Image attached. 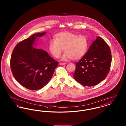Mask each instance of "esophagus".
<instances>
[{
    "mask_svg": "<svg viewBox=\"0 0 126 126\" xmlns=\"http://www.w3.org/2000/svg\"><path fill=\"white\" fill-rule=\"evenodd\" d=\"M66 64V63H60V65H62V66L65 65Z\"/></svg>",
    "mask_w": 126,
    "mask_h": 126,
    "instance_id": "esophagus-1",
    "label": "esophagus"
}]
</instances>
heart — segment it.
I'll use <instances>...</instances> for the list:
<instances>
[{"instance_id":"1","label":"heart","mask_w":126,"mask_h":126,"mask_svg":"<svg viewBox=\"0 0 126 126\" xmlns=\"http://www.w3.org/2000/svg\"><path fill=\"white\" fill-rule=\"evenodd\" d=\"M88 47V40L86 36L79 35L72 32L65 31L58 33L54 37V40L49 42L50 53L55 58H59L63 49L65 52L62 60L72 59L78 60L85 54Z\"/></svg>"}]
</instances>
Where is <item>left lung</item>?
<instances>
[{"instance_id":"obj_1","label":"left lung","mask_w":126,"mask_h":126,"mask_svg":"<svg viewBox=\"0 0 126 126\" xmlns=\"http://www.w3.org/2000/svg\"><path fill=\"white\" fill-rule=\"evenodd\" d=\"M110 47L100 37H97L86 54L76 64L73 77L79 83L92 86L107 77L111 63Z\"/></svg>"}]
</instances>
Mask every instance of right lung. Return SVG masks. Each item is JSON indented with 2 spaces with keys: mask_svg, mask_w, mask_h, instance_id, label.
<instances>
[{
  "mask_svg": "<svg viewBox=\"0 0 126 126\" xmlns=\"http://www.w3.org/2000/svg\"><path fill=\"white\" fill-rule=\"evenodd\" d=\"M45 33L34 34L19 42L11 55L10 67L14 78L29 90H38L48 84L59 64L46 51L32 46L36 38Z\"/></svg>",
  "mask_w": 126,
  "mask_h": 126,
  "instance_id": "right-lung-1",
  "label": "right lung"
}]
</instances>
